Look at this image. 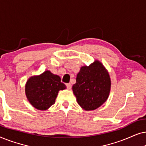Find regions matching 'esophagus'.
<instances>
[{
    "label": "esophagus",
    "mask_w": 146,
    "mask_h": 146,
    "mask_svg": "<svg viewBox=\"0 0 146 146\" xmlns=\"http://www.w3.org/2000/svg\"><path fill=\"white\" fill-rule=\"evenodd\" d=\"M66 87H67L68 89H71L72 84L70 83H68V84H66Z\"/></svg>",
    "instance_id": "1"
}]
</instances>
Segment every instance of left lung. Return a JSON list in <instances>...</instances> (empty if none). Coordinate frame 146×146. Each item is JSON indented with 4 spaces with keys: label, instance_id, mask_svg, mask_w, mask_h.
I'll return each mask as SVG.
<instances>
[{
    "label": "left lung",
    "instance_id": "obj_1",
    "mask_svg": "<svg viewBox=\"0 0 146 146\" xmlns=\"http://www.w3.org/2000/svg\"><path fill=\"white\" fill-rule=\"evenodd\" d=\"M110 88L107 70L100 62L95 60L89 66L81 67L72 90L82 108L90 111L97 109L107 100Z\"/></svg>",
    "mask_w": 146,
    "mask_h": 146
}]
</instances>
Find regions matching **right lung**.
I'll return each instance as SVG.
<instances>
[{
	"label": "right lung",
	"mask_w": 146,
	"mask_h": 146,
	"mask_svg": "<svg viewBox=\"0 0 146 146\" xmlns=\"http://www.w3.org/2000/svg\"><path fill=\"white\" fill-rule=\"evenodd\" d=\"M66 88L60 77L46 70L28 80L25 93L32 106L40 110H45L55 103L59 90Z\"/></svg>",
	"instance_id": "1"
}]
</instances>
